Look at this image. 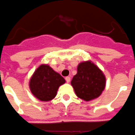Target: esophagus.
Returning a JSON list of instances; mask_svg holds the SVG:
<instances>
[{
    "instance_id": "obj_1",
    "label": "esophagus",
    "mask_w": 135,
    "mask_h": 135,
    "mask_svg": "<svg viewBox=\"0 0 135 135\" xmlns=\"http://www.w3.org/2000/svg\"><path fill=\"white\" fill-rule=\"evenodd\" d=\"M70 77H69V76H68V77H65V80H66V81L68 83H69L70 81Z\"/></svg>"
}]
</instances>
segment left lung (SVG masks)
I'll return each mask as SVG.
<instances>
[{
    "label": "left lung",
    "instance_id": "left-lung-1",
    "mask_svg": "<svg viewBox=\"0 0 135 135\" xmlns=\"http://www.w3.org/2000/svg\"><path fill=\"white\" fill-rule=\"evenodd\" d=\"M71 84L76 96L88 102L102 94L106 86V77L96 64L88 60L78 64Z\"/></svg>",
    "mask_w": 135,
    "mask_h": 135
}]
</instances>
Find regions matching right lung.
I'll return each instance as SVG.
<instances>
[{"label":"right lung","instance_id":"add662e5","mask_svg":"<svg viewBox=\"0 0 135 135\" xmlns=\"http://www.w3.org/2000/svg\"><path fill=\"white\" fill-rule=\"evenodd\" d=\"M65 83L62 76L48 64L39 65L29 80V88L33 96L41 101L47 102L54 98L58 88Z\"/></svg>","mask_w":135,"mask_h":135}]
</instances>
